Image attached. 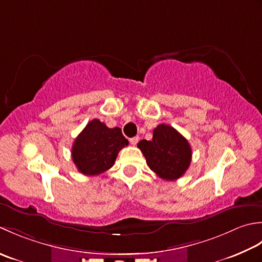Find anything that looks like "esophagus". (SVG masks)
I'll use <instances>...</instances> for the list:
<instances>
[{"instance_id": "obj_1", "label": "esophagus", "mask_w": 262, "mask_h": 262, "mask_svg": "<svg viewBox=\"0 0 262 262\" xmlns=\"http://www.w3.org/2000/svg\"><path fill=\"white\" fill-rule=\"evenodd\" d=\"M138 141H139V137H133V138L130 139V143H131L132 146H136L137 143H138Z\"/></svg>"}]
</instances>
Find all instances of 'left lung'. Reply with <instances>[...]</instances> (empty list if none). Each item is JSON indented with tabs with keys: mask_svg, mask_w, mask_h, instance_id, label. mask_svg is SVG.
Segmentation results:
<instances>
[{
	"mask_svg": "<svg viewBox=\"0 0 262 262\" xmlns=\"http://www.w3.org/2000/svg\"><path fill=\"white\" fill-rule=\"evenodd\" d=\"M138 148L149 168L163 180H178L190 166L192 150L189 142L170 125L159 124L155 127L151 140H141Z\"/></svg>",
	"mask_w": 262,
	"mask_h": 262,
	"instance_id": "8db88e82",
	"label": "left lung"
}]
</instances>
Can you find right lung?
<instances>
[{
    "mask_svg": "<svg viewBox=\"0 0 262 262\" xmlns=\"http://www.w3.org/2000/svg\"><path fill=\"white\" fill-rule=\"evenodd\" d=\"M129 145L120 127L106 126L95 119L80 132L72 146V159L80 173L98 175L114 165L117 154Z\"/></svg>",
    "mask_w": 262,
    "mask_h": 262,
    "instance_id": "obj_1",
    "label": "right lung"
}]
</instances>
